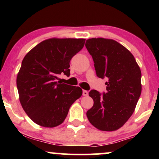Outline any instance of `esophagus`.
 <instances>
[{"instance_id": "esophagus-1", "label": "esophagus", "mask_w": 159, "mask_h": 159, "mask_svg": "<svg viewBox=\"0 0 159 159\" xmlns=\"http://www.w3.org/2000/svg\"><path fill=\"white\" fill-rule=\"evenodd\" d=\"M82 95H83L84 96H87V95H88V92L87 90H84L83 91H82Z\"/></svg>"}]
</instances>
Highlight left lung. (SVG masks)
I'll return each mask as SVG.
<instances>
[{
    "instance_id": "obj_1",
    "label": "left lung",
    "mask_w": 159,
    "mask_h": 159,
    "mask_svg": "<svg viewBox=\"0 0 159 159\" xmlns=\"http://www.w3.org/2000/svg\"><path fill=\"white\" fill-rule=\"evenodd\" d=\"M85 46L93 57L97 76L108 80L103 95L95 90L89 93L94 103L87 117L97 129L115 131L135 109L142 90L140 69L130 51L111 39H88Z\"/></svg>"
}]
</instances>
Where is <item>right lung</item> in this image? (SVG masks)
<instances>
[{"label": "right lung", "mask_w": 159, "mask_h": 159, "mask_svg": "<svg viewBox=\"0 0 159 159\" xmlns=\"http://www.w3.org/2000/svg\"><path fill=\"white\" fill-rule=\"evenodd\" d=\"M85 39L50 38L28 52L17 75L19 101L37 125L55 127L63 123L69 108L80 98V87L56 81L64 73L70 75L69 62L84 47Z\"/></svg>", "instance_id": "obj_1"}]
</instances>
